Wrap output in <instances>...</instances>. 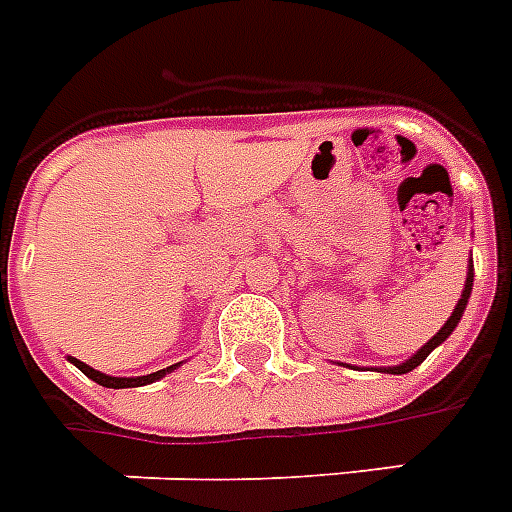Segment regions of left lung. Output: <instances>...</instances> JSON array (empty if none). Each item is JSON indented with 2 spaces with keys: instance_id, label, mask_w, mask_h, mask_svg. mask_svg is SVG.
Segmentation results:
<instances>
[{
  "instance_id": "left-lung-1",
  "label": "left lung",
  "mask_w": 512,
  "mask_h": 512,
  "mask_svg": "<svg viewBox=\"0 0 512 512\" xmlns=\"http://www.w3.org/2000/svg\"><path fill=\"white\" fill-rule=\"evenodd\" d=\"M469 293H472V266H469L467 285H464V293H461V298H458V304H456V309H453V314H450V317H448V323L442 325V328H439L437 336H434V339H429V342L423 344V347H420V350L415 352V355H412L410 361H407V363H399V366H393V369H385V372H391V374H407V372H412L415 366H420V363L426 361V358H429V352L434 350L437 344L445 342V339H448L450 333H453V328H456L458 320H461V314H464V309H467Z\"/></svg>"
}]
</instances>
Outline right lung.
Masks as SVG:
<instances>
[{
	"instance_id": "add662e5",
	"label": "right lung",
	"mask_w": 512,
	"mask_h": 512,
	"mask_svg": "<svg viewBox=\"0 0 512 512\" xmlns=\"http://www.w3.org/2000/svg\"><path fill=\"white\" fill-rule=\"evenodd\" d=\"M70 361L81 369L86 377H92L97 385H102V388H138V385H149V382L160 380L162 374L173 372V366H168V369H160V372L154 374H146V377H108V374L97 372V369H92V366H86L83 361H78V358H70Z\"/></svg>"
}]
</instances>
